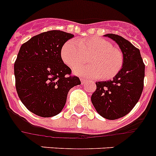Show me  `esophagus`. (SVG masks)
<instances>
[{"mask_svg": "<svg viewBox=\"0 0 156 156\" xmlns=\"http://www.w3.org/2000/svg\"><path fill=\"white\" fill-rule=\"evenodd\" d=\"M80 80H81V83H82L83 84V83H84L86 82L85 79H83V78H80Z\"/></svg>", "mask_w": 156, "mask_h": 156, "instance_id": "34e87169", "label": "esophagus"}]
</instances>
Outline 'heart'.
Listing matches in <instances>:
<instances>
[{"mask_svg": "<svg viewBox=\"0 0 156 156\" xmlns=\"http://www.w3.org/2000/svg\"><path fill=\"white\" fill-rule=\"evenodd\" d=\"M90 54L87 65L73 69L76 74L87 78L109 80L118 74L123 64V56L119 48L112 46L107 40L98 37L66 41L61 49L63 62L70 68L83 61L84 55Z\"/></svg>", "mask_w": 156, "mask_h": 156, "instance_id": "obj_1", "label": "heart"}]
</instances>
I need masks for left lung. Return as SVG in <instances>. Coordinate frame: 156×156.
Returning <instances> with one entry per match:
<instances>
[{
  "label": "left lung",
  "instance_id": "left-lung-1",
  "mask_svg": "<svg viewBox=\"0 0 156 156\" xmlns=\"http://www.w3.org/2000/svg\"><path fill=\"white\" fill-rule=\"evenodd\" d=\"M115 41L122 51L123 64L113 79L96 83L91 102L98 113L107 119L123 117L133 109L144 87V66L138 48L123 37L105 34Z\"/></svg>",
  "mask_w": 156,
  "mask_h": 156
}]
</instances>
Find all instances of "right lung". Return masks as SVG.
Instances as JSON below:
<instances>
[{
    "instance_id": "1",
    "label": "right lung",
    "mask_w": 156,
    "mask_h": 156,
    "mask_svg": "<svg viewBox=\"0 0 156 156\" xmlns=\"http://www.w3.org/2000/svg\"><path fill=\"white\" fill-rule=\"evenodd\" d=\"M73 34L50 30L36 35L19 49L15 65L16 87L27 109L41 117L58 115L69 90L81 83L61 58V49Z\"/></svg>"
}]
</instances>
